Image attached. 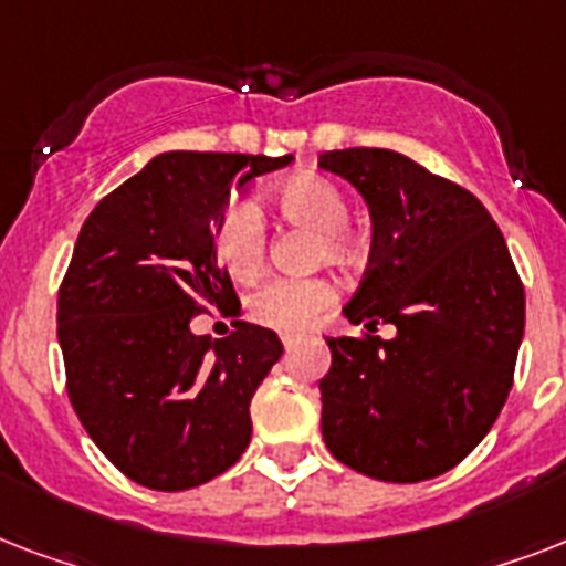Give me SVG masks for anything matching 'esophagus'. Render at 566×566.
<instances>
[{
	"label": "esophagus",
	"instance_id": "esophagus-1",
	"mask_svg": "<svg viewBox=\"0 0 566 566\" xmlns=\"http://www.w3.org/2000/svg\"><path fill=\"white\" fill-rule=\"evenodd\" d=\"M279 337H282V344H284V349H291V346H293V344H296V340H300V337H302V335H296V332H282V335H279Z\"/></svg>",
	"mask_w": 566,
	"mask_h": 566
}]
</instances>
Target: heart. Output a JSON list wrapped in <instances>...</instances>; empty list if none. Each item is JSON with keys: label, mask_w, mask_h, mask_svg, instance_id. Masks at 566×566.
I'll return each instance as SVG.
<instances>
[{"label": "heart", "mask_w": 566, "mask_h": 566, "mask_svg": "<svg viewBox=\"0 0 566 566\" xmlns=\"http://www.w3.org/2000/svg\"><path fill=\"white\" fill-rule=\"evenodd\" d=\"M275 208L291 220L308 222L319 231V252L328 258L346 255L349 238V202L346 193L335 181L317 172H300L284 179L273 190ZM213 249L226 266V273L238 282L255 279L266 258V229L258 205L247 196H234L226 211L220 213L217 231H213ZM337 300L335 284L319 275L311 279H291V275H270L252 287L247 296V314L258 326L279 328V332H296L311 326L326 308Z\"/></svg>", "instance_id": "heart-1"}]
</instances>
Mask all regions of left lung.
Listing matches in <instances>:
<instances>
[{
    "label": "left lung",
    "instance_id": "8db88e82",
    "mask_svg": "<svg viewBox=\"0 0 566 566\" xmlns=\"http://www.w3.org/2000/svg\"><path fill=\"white\" fill-rule=\"evenodd\" d=\"M319 167L370 205L373 249L328 337L319 429L340 464L378 482H426L461 464L514 385L526 293L500 226L470 190L390 149H335ZM397 326L390 342L370 336Z\"/></svg>",
    "mask_w": 566,
    "mask_h": 566
}]
</instances>
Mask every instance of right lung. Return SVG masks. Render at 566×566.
<instances>
[{
    "mask_svg": "<svg viewBox=\"0 0 566 566\" xmlns=\"http://www.w3.org/2000/svg\"><path fill=\"white\" fill-rule=\"evenodd\" d=\"M291 161L164 153L111 190L78 231L57 287L66 394L132 482L188 491L249 447V405L282 340L243 319L220 340L196 337L190 319L238 302L213 249L231 188Z\"/></svg>",
    "mask_w": 566,
    "mask_h": 566,
    "instance_id": "1",
    "label": "right lung"
}]
</instances>
